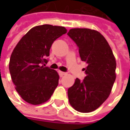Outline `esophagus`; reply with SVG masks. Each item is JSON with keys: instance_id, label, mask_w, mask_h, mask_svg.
<instances>
[{"instance_id": "1", "label": "esophagus", "mask_w": 130, "mask_h": 130, "mask_svg": "<svg viewBox=\"0 0 130 130\" xmlns=\"http://www.w3.org/2000/svg\"><path fill=\"white\" fill-rule=\"evenodd\" d=\"M58 74H59V76L61 77H63V75H65V74H66V73L63 72H61V71H59V72H58Z\"/></svg>"}]
</instances>
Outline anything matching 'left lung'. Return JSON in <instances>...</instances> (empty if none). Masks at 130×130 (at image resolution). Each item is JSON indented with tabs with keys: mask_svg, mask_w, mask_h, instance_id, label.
Instances as JSON below:
<instances>
[{
	"mask_svg": "<svg viewBox=\"0 0 130 130\" xmlns=\"http://www.w3.org/2000/svg\"><path fill=\"white\" fill-rule=\"evenodd\" d=\"M67 35L79 48L81 60L87 64L84 79L77 78L68 89L69 101L77 111L91 112L111 93L116 79V60L106 40L98 31L75 28Z\"/></svg>",
	"mask_w": 130,
	"mask_h": 130,
	"instance_id": "left-lung-1",
	"label": "left lung"
}]
</instances>
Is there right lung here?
<instances>
[{"instance_id":"right-lung-1","label":"right lung","mask_w":130,"mask_h":130,"mask_svg":"<svg viewBox=\"0 0 130 130\" xmlns=\"http://www.w3.org/2000/svg\"><path fill=\"white\" fill-rule=\"evenodd\" d=\"M67 29L43 24L32 28L13 49L9 72L16 90L26 102L38 105L51 97L58 85L56 71L45 67L53 43Z\"/></svg>"}]
</instances>
